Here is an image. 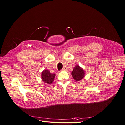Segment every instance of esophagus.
Masks as SVG:
<instances>
[{
	"label": "esophagus",
	"instance_id": "1",
	"mask_svg": "<svg viewBox=\"0 0 125 125\" xmlns=\"http://www.w3.org/2000/svg\"><path fill=\"white\" fill-rule=\"evenodd\" d=\"M67 70V67H64L63 68H62V70H64V71H65V70Z\"/></svg>",
	"mask_w": 125,
	"mask_h": 125
}]
</instances>
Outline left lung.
<instances>
[{
  "label": "left lung",
  "instance_id": "obj_1",
  "mask_svg": "<svg viewBox=\"0 0 125 125\" xmlns=\"http://www.w3.org/2000/svg\"><path fill=\"white\" fill-rule=\"evenodd\" d=\"M71 75L75 81H80L85 76V71L82 68L77 65L71 72Z\"/></svg>",
  "mask_w": 125,
  "mask_h": 125
}]
</instances>
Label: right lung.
Wrapping results in <instances>:
<instances>
[{
  "label": "right lung",
  "mask_w": 125,
  "mask_h": 125,
  "mask_svg": "<svg viewBox=\"0 0 125 125\" xmlns=\"http://www.w3.org/2000/svg\"><path fill=\"white\" fill-rule=\"evenodd\" d=\"M55 74L51 73L48 70H44L41 74V78L42 81L47 84H51L54 80Z\"/></svg>",
  "instance_id": "obj_1"
}]
</instances>
